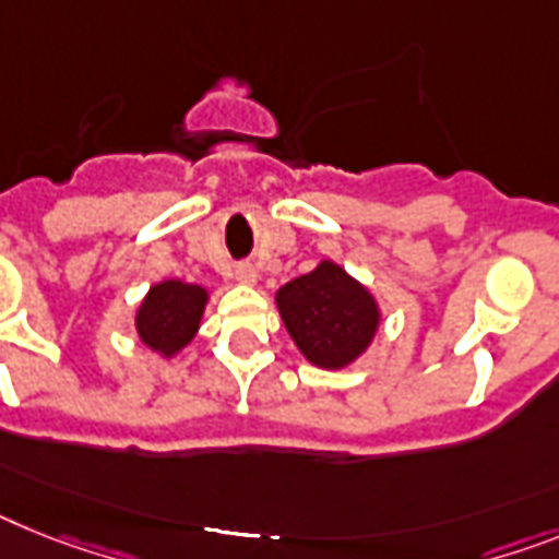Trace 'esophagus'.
Listing matches in <instances>:
<instances>
[{
    "instance_id": "esophagus-1",
    "label": "esophagus",
    "mask_w": 559,
    "mask_h": 559,
    "mask_svg": "<svg viewBox=\"0 0 559 559\" xmlns=\"http://www.w3.org/2000/svg\"><path fill=\"white\" fill-rule=\"evenodd\" d=\"M258 272L252 264H238L236 266V281H241V284H255Z\"/></svg>"
}]
</instances>
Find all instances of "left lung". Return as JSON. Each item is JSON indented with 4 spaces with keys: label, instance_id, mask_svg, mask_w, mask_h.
Returning <instances> with one entry per match:
<instances>
[{
    "label": "left lung",
    "instance_id": "left-lung-1",
    "mask_svg": "<svg viewBox=\"0 0 559 559\" xmlns=\"http://www.w3.org/2000/svg\"><path fill=\"white\" fill-rule=\"evenodd\" d=\"M275 304L295 346L321 369L349 367L381 326L372 293L335 261H321L312 272L284 284Z\"/></svg>",
    "mask_w": 559,
    "mask_h": 559
}]
</instances>
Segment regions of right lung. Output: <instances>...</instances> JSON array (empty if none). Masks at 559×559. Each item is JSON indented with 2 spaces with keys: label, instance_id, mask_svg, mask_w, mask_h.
<instances>
[{
  "label": "right lung",
  "instance_id": "right-lung-1",
  "mask_svg": "<svg viewBox=\"0 0 559 559\" xmlns=\"http://www.w3.org/2000/svg\"><path fill=\"white\" fill-rule=\"evenodd\" d=\"M207 301V289L199 284H185L178 278L158 281L135 312V332L144 346L173 358L195 337Z\"/></svg>",
  "mask_w": 559,
  "mask_h": 559
}]
</instances>
